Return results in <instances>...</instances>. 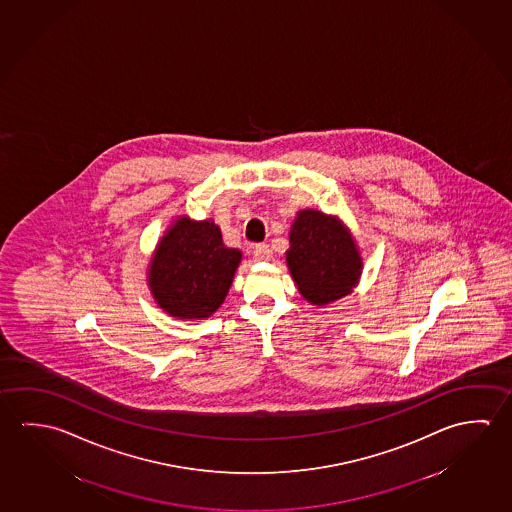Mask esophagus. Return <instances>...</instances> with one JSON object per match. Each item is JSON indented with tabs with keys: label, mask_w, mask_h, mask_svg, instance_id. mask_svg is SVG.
Instances as JSON below:
<instances>
[{
	"label": "esophagus",
	"mask_w": 512,
	"mask_h": 512,
	"mask_svg": "<svg viewBox=\"0 0 512 512\" xmlns=\"http://www.w3.org/2000/svg\"><path fill=\"white\" fill-rule=\"evenodd\" d=\"M253 255H255V259L266 262L271 259V250H269L268 244L260 243L253 248Z\"/></svg>",
	"instance_id": "obj_1"
}]
</instances>
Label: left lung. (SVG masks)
<instances>
[{
	"label": "left lung",
	"instance_id": "8db88e82",
	"mask_svg": "<svg viewBox=\"0 0 512 512\" xmlns=\"http://www.w3.org/2000/svg\"><path fill=\"white\" fill-rule=\"evenodd\" d=\"M285 262L298 293L312 305L352 293L364 268L359 244L343 219L316 209L296 212Z\"/></svg>",
	"mask_w": 512,
	"mask_h": 512
}]
</instances>
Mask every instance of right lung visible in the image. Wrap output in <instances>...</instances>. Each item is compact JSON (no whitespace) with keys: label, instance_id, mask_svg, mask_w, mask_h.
I'll return each instance as SVG.
<instances>
[{"label":"right lung","instance_id":"1","mask_svg":"<svg viewBox=\"0 0 512 512\" xmlns=\"http://www.w3.org/2000/svg\"><path fill=\"white\" fill-rule=\"evenodd\" d=\"M243 260L223 243L214 219H173L151 253L146 280L151 296L171 318L207 319L223 305Z\"/></svg>","mask_w":512,"mask_h":512}]
</instances>
